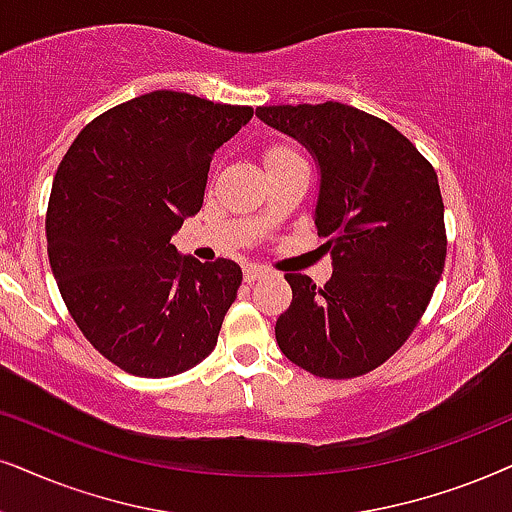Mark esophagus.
<instances>
[{
  "mask_svg": "<svg viewBox=\"0 0 512 512\" xmlns=\"http://www.w3.org/2000/svg\"><path fill=\"white\" fill-rule=\"evenodd\" d=\"M269 274H271L269 269H264V267H255V264H250V267H245V269H243V278H245V283H255V281H260V278L269 276Z\"/></svg>",
  "mask_w": 512,
  "mask_h": 512,
  "instance_id": "1",
  "label": "esophagus"
}]
</instances>
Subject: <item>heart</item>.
<instances>
[{
  "label": "heart",
  "instance_id": "1",
  "mask_svg": "<svg viewBox=\"0 0 512 512\" xmlns=\"http://www.w3.org/2000/svg\"><path fill=\"white\" fill-rule=\"evenodd\" d=\"M264 165H267V170L271 172V170H278V167L304 165V160L293 146L283 144V141H276V144H269L264 148Z\"/></svg>",
  "mask_w": 512,
  "mask_h": 512
}]
</instances>
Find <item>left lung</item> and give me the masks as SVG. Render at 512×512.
Segmentation results:
<instances>
[{
    "label": "left lung",
    "instance_id": "left-lung-1",
    "mask_svg": "<svg viewBox=\"0 0 512 512\" xmlns=\"http://www.w3.org/2000/svg\"><path fill=\"white\" fill-rule=\"evenodd\" d=\"M257 118L319 163L314 224L333 257L323 288L286 274L293 302L278 316L276 342L319 378H357L409 340L442 278L437 172L390 122L347 103L260 106Z\"/></svg>",
    "mask_w": 512,
    "mask_h": 512
}]
</instances>
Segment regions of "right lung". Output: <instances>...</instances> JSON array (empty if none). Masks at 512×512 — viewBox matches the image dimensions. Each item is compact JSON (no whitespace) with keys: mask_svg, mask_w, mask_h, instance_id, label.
Returning <instances> with one entry per match:
<instances>
[{"mask_svg":"<svg viewBox=\"0 0 512 512\" xmlns=\"http://www.w3.org/2000/svg\"><path fill=\"white\" fill-rule=\"evenodd\" d=\"M252 118L184 92L120 103L77 134L47 208V252L70 316L122 371L170 378L217 345L243 271L170 243L203 208L210 160Z\"/></svg>","mask_w":512,"mask_h":512,"instance_id":"right-lung-1","label":"right lung"}]
</instances>
